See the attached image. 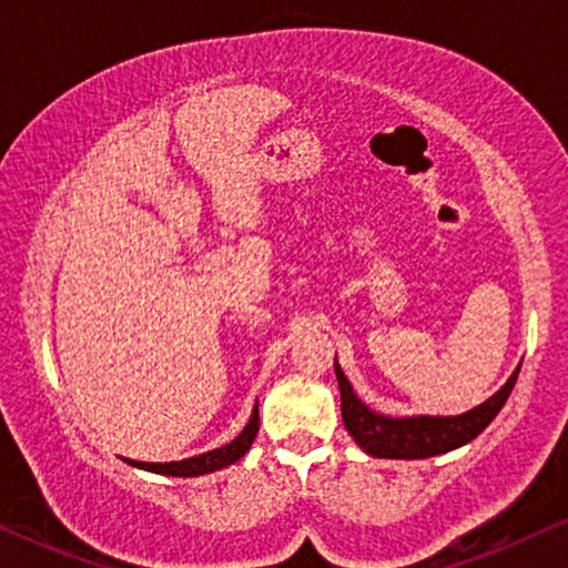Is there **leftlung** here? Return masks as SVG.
I'll return each instance as SVG.
<instances>
[{
    "instance_id": "obj_1",
    "label": "left lung",
    "mask_w": 568,
    "mask_h": 568,
    "mask_svg": "<svg viewBox=\"0 0 568 568\" xmlns=\"http://www.w3.org/2000/svg\"><path fill=\"white\" fill-rule=\"evenodd\" d=\"M336 364V379L341 387V416L346 432L356 445L372 457H390V460H424V457L445 455L468 445L494 422L496 414L507 403L511 387L517 383L519 364L511 377L480 406L465 410L460 416H385L372 410L354 393L344 369Z\"/></svg>"
}]
</instances>
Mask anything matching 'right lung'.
<instances>
[{
	"label": "right lung",
	"instance_id": "obj_1",
	"mask_svg": "<svg viewBox=\"0 0 568 568\" xmlns=\"http://www.w3.org/2000/svg\"><path fill=\"white\" fill-rule=\"evenodd\" d=\"M255 434H258V400H255V408L251 414V422L245 424V429L237 434L230 445H222L216 449H209V453L185 457V460L178 463H139V460H126L134 468L160 473V476H175V478H193V476H206V473L222 470L227 465L237 463L247 449H251Z\"/></svg>",
	"mask_w": 568,
	"mask_h": 568
}]
</instances>
